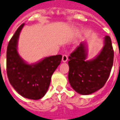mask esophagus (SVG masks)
Segmentation results:
<instances>
[{
	"mask_svg": "<svg viewBox=\"0 0 120 120\" xmlns=\"http://www.w3.org/2000/svg\"><path fill=\"white\" fill-rule=\"evenodd\" d=\"M67 59H68V57L66 54H64L63 56H62V62H66V61H67Z\"/></svg>",
	"mask_w": 120,
	"mask_h": 120,
	"instance_id": "34e87169",
	"label": "esophagus"
}]
</instances>
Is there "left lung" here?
<instances>
[{
  "label": "left lung",
  "instance_id": "1",
  "mask_svg": "<svg viewBox=\"0 0 120 120\" xmlns=\"http://www.w3.org/2000/svg\"><path fill=\"white\" fill-rule=\"evenodd\" d=\"M104 45L96 58L86 60L87 46L81 42L69 56L68 79L77 93L88 95L102 88L109 79L113 62L114 52L109 36L104 37Z\"/></svg>",
  "mask_w": 120,
  "mask_h": 120
}]
</instances>
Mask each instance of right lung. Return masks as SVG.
<instances>
[{
	"label": "right lung",
	"mask_w": 120,
	"mask_h": 120,
	"mask_svg": "<svg viewBox=\"0 0 120 120\" xmlns=\"http://www.w3.org/2000/svg\"><path fill=\"white\" fill-rule=\"evenodd\" d=\"M24 24L11 37L7 50V73L13 88L24 98L40 99L49 88L51 76L61 63L62 55L46 57L35 64H27L18 52L19 34Z\"/></svg>",
	"instance_id": "add662e5"
}]
</instances>
